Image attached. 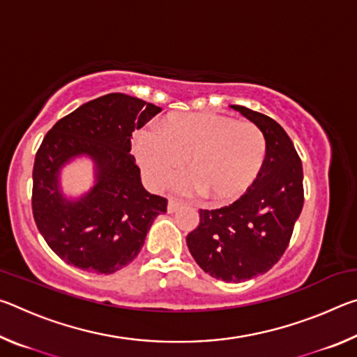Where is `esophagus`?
<instances>
[{
  "label": "esophagus",
  "instance_id": "1",
  "mask_svg": "<svg viewBox=\"0 0 357 357\" xmlns=\"http://www.w3.org/2000/svg\"><path fill=\"white\" fill-rule=\"evenodd\" d=\"M181 208H183V203H179V202H176V200H170L168 202V206H167V211L170 214H173V213H176V211H179Z\"/></svg>",
  "mask_w": 357,
  "mask_h": 357
}]
</instances>
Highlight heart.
<instances>
[{
    "label": "heart",
    "mask_w": 357,
    "mask_h": 357,
    "mask_svg": "<svg viewBox=\"0 0 357 357\" xmlns=\"http://www.w3.org/2000/svg\"><path fill=\"white\" fill-rule=\"evenodd\" d=\"M143 173L164 185L190 155L193 173L176 179V189L203 193L214 203L239 200L263 172L268 143L252 123L219 113H172L162 129L138 130L132 142Z\"/></svg>",
    "instance_id": "heart-1"
}]
</instances>
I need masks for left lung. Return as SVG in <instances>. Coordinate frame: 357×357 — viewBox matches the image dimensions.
<instances>
[{"label":"left lung","mask_w":357,"mask_h":357,"mask_svg":"<svg viewBox=\"0 0 357 357\" xmlns=\"http://www.w3.org/2000/svg\"><path fill=\"white\" fill-rule=\"evenodd\" d=\"M231 108L263 130L268 143L263 172L229 206L200 209V223L187 234V247L204 273L238 283L268 273L287 250L304 204V173L279 123L243 105Z\"/></svg>","instance_id":"8db88e82"}]
</instances>
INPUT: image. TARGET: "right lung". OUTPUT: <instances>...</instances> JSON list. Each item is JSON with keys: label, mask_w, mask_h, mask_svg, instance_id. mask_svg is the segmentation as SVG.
<instances>
[{"label": "right lung", "mask_w": 357, "mask_h": 357, "mask_svg": "<svg viewBox=\"0 0 357 357\" xmlns=\"http://www.w3.org/2000/svg\"><path fill=\"white\" fill-rule=\"evenodd\" d=\"M162 112L128 94L89 100L59 119L42 140L33 168V215L50 249L70 266L113 274L140 253L167 198L144 189L130 137ZM95 165V185L78 199L62 193L59 174L74 158Z\"/></svg>", "instance_id": "right-lung-1"}]
</instances>
